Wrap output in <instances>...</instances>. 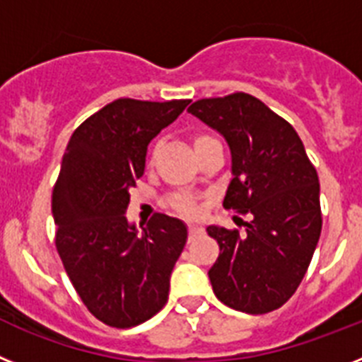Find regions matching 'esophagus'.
Segmentation results:
<instances>
[{
	"instance_id": "1",
	"label": "esophagus",
	"mask_w": 362,
	"mask_h": 362,
	"mask_svg": "<svg viewBox=\"0 0 362 362\" xmlns=\"http://www.w3.org/2000/svg\"><path fill=\"white\" fill-rule=\"evenodd\" d=\"M202 232H204V230H202V226L189 223V239H193L195 235H199V233H202Z\"/></svg>"
}]
</instances>
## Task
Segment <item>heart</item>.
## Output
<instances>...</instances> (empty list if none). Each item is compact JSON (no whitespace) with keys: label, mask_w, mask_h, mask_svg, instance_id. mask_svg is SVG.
<instances>
[{"label":"heart","mask_w":362,"mask_h":362,"mask_svg":"<svg viewBox=\"0 0 362 362\" xmlns=\"http://www.w3.org/2000/svg\"><path fill=\"white\" fill-rule=\"evenodd\" d=\"M208 139H211V138H209V136L200 134V136H197L195 141H193V145H195V148H197L200 144L208 141ZM171 206L176 209V211H178V214L187 215V217H193V215L199 214V208H197V204L191 199H187V197H175L171 202Z\"/></svg>","instance_id":"heart-1"}]
</instances>
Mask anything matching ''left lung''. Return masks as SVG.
I'll list each match as a JSON object with an SVG mask.
<instances>
[{"label":"left lung","mask_w":362,"mask_h":362,"mask_svg":"<svg viewBox=\"0 0 362 362\" xmlns=\"http://www.w3.org/2000/svg\"><path fill=\"white\" fill-rule=\"evenodd\" d=\"M187 112L230 147L232 180L223 206L252 215L245 235L206 228L221 248L208 272L215 296L235 311H274L298 289L320 239L317 169L296 130L248 93L200 99Z\"/></svg>","instance_id":"8db88e82"}]
</instances>
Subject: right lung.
I'll use <instances>...</instances> for the list:
<instances>
[{
    "label": "right lung",
    "mask_w": 362,
    "mask_h": 362,
    "mask_svg": "<svg viewBox=\"0 0 362 362\" xmlns=\"http://www.w3.org/2000/svg\"><path fill=\"white\" fill-rule=\"evenodd\" d=\"M187 105L115 99L73 132L62 156L51 200L57 250L88 311L112 327L138 326L167 303L187 226L156 214L139 232L124 214L148 144Z\"/></svg>",
    "instance_id": "1"
}]
</instances>
